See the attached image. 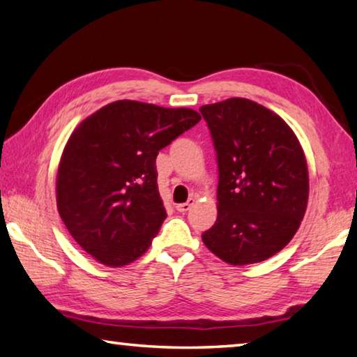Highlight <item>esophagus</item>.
Instances as JSON below:
<instances>
[{"mask_svg": "<svg viewBox=\"0 0 357 357\" xmlns=\"http://www.w3.org/2000/svg\"><path fill=\"white\" fill-rule=\"evenodd\" d=\"M193 201H195V199L190 198L189 201H187V203H181V204H176V211H178V212H183V213H184V212H187V211H189L190 207H192Z\"/></svg>", "mask_w": 357, "mask_h": 357, "instance_id": "obj_1", "label": "esophagus"}]
</instances>
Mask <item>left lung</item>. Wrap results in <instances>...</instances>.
I'll use <instances>...</instances> for the list:
<instances>
[{"mask_svg":"<svg viewBox=\"0 0 357 357\" xmlns=\"http://www.w3.org/2000/svg\"><path fill=\"white\" fill-rule=\"evenodd\" d=\"M218 162L217 222L204 245L231 265L262 262L295 236L306 213L309 172L295 132L246 98L199 107Z\"/></svg>","mask_w":357,"mask_h":357,"instance_id":"1","label":"left lung"}]
</instances>
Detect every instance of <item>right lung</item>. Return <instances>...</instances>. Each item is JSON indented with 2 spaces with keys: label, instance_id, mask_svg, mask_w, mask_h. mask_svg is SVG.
Listing matches in <instances>:
<instances>
[{
  "label": "right lung",
  "instance_id": "1",
  "mask_svg": "<svg viewBox=\"0 0 357 357\" xmlns=\"http://www.w3.org/2000/svg\"><path fill=\"white\" fill-rule=\"evenodd\" d=\"M199 120L193 109L120 100L77 125L59 162L56 201L71 237L95 261L123 267L150 248L167 217L156 158Z\"/></svg>",
  "mask_w": 357,
  "mask_h": 357
}]
</instances>
